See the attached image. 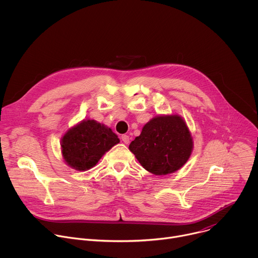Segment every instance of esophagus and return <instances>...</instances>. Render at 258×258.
<instances>
[{"instance_id": "34e87169", "label": "esophagus", "mask_w": 258, "mask_h": 258, "mask_svg": "<svg viewBox=\"0 0 258 258\" xmlns=\"http://www.w3.org/2000/svg\"><path fill=\"white\" fill-rule=\"evenodd\" d=\"M121 140H122V142H123L124 144H128L131 138H130L127 135H122V136H121Z\"/></svg>"}]
</instances>
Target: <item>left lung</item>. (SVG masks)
<instances>
[{"label": "left lung", "instance_id": "obj_1", "mask_svg": "<svg viewBox=\"0 0 258 258\" xmlns=\"http://www.w3.org/2000/svg\"><path fill=\"white\" fill-rule=\"evenodd\" d=\"M128 148L146 170L164 175L176 171L188 161L193 141L180 116H157L144 125Z\"/></svg>", "mask_w": 258, "mask_h": 258}]
</instances>
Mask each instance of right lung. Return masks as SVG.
<instances>
[{
  "label": "right lung",
  "mask_w": 258,
  "mask_h": 258,
  "mask_svg": "<svg viewBox=\"0 0 258 258\" xmlns=\"http://www.w3.org/2000/svg\"><path fill=\"white\" fill-rule=\"evenodd\" d=\"M119 143L117 136L95 120H84L62 138V154L66 163L77 170H88Z\"/></svg>",
  "instance_id": "add662e5"
}]
</instances>
